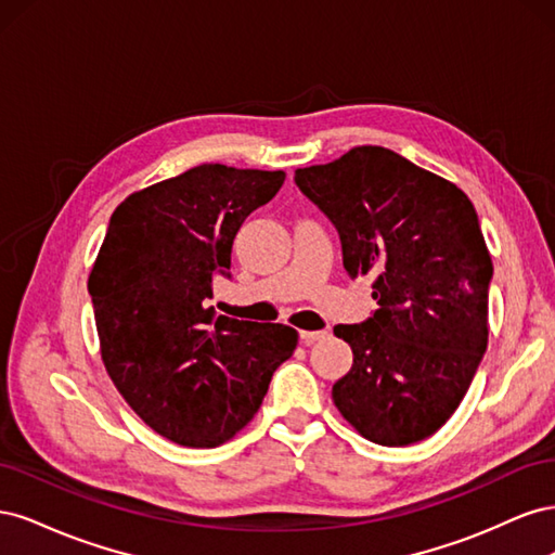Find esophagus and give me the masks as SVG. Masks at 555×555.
<instances>
[{"label":"esophagus","mask_w":555,"mask_h":555,"mask_svg":"<svg viewBox=\"0 0 555 555\" xmlns=\"http://www.w3.org/2000/svg\"><path fill=\"white\" fill-rule=\"evenodd\" d=\"M298 338H300V343L312 345V343H317V340L328 338V331H300Z\"/></svg>","instance_id":"obj_1"}]
</instances>
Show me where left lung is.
<instances>
[{"label": "left lung", "instance_id": "8db88e82", "mask_svg": "<svg viewBox=\"0 0 555 555\" xmlns=\"http://www.w3.org/2000/svg\"><path fill=\"white\" fill-rule=\"evenodd\" d=\"M294 180L338 229L345 271L375 278L379 310L333 328L354 351L333 384L335 408L382 447L430 438L461 405L489 345L493 261L473 201L379 145L296 169Z\"/></svg>", "mask_w": 555, "mask_h": 555}]
</instances>
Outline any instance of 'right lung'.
<instances>
[{
    "label": "right lung",
    "mask_w": 555,
    "mask_h": 555,
    "mask_svg": "<svg viewBox=\"0 0 555 555\" xmlns=\"http://www.w3.org/2000/svg\"><path fill=\"white\" fill-rule=\"evenodd\" d=\"M284 176L201 164L129 194L111 215L88 278L102 361L127 405L176 444L231 440L298 345L292 326L210 306L241 224Z\"/></svg>",
    "instance_id": "1"
}]
</instances>
